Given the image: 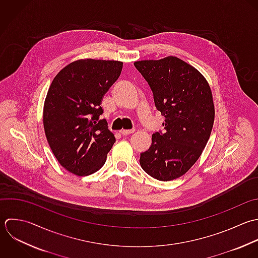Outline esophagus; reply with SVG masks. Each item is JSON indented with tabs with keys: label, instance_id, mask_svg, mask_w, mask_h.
Masks as SVG:
<instances>
[{
	"label": "esophagus",
	"instance_id": "34e87169",
	"mask_svg": "<svg viewBox=\"0 0 258 258\" xmlns=\"http://www.w3.org/2000/svg\"><path fill=\"white\" fill-rule=\"evenodd\" d=\"M134 132H135V130H121V131H120V134H121L122 136H127V135L133 134Z\"/></svg>",
	"mask_w": 258,
	"mask_h": 258
}]
</instances>
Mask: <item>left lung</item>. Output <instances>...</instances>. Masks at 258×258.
Wrapping results in <instances>:
<instances>
[{"instance_id":"1","label":"left lung","mask_w":258,"mask_h":258,"mask_svg":"<svg viewBox=\"0 0 258 258\" xmlns=\"http://www.w3.org/2000/svg\"><path fill=\"white\" fill-rule=\"evenodd\" d=\"M134 64L165 116L164 132L153 134L140 164L157 180L177 179L197 162L210 138L215 115L211 88L196 68L174 56Z\"/></svg>"}]
</instances>
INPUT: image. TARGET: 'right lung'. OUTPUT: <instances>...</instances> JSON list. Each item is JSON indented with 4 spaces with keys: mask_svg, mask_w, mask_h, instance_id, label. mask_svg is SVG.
Returning a JSON list of instances; mask_svg holds the SVG:
<instances>
[{
    "mask_svg": "<svg viewBox=\"0 0 258 258\" xmlns=\"http://www.w3.org/2000/svg\"><path fill=\"white\" fill-rule=\"evenodd\" d=\"M121 69L120 61L81 59L65 66L49 87L43 109L45 135L57 161L74 175L98 171L115 142L99 116L103 95Z\"/></svg>",
    "mask_w": 258,
    "mask_h": 258,
    "instance_id": "right-lung-1",
    "label": "right lung"
}]
</instances>
